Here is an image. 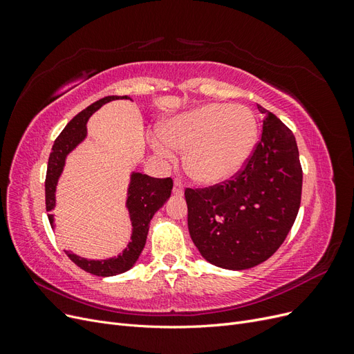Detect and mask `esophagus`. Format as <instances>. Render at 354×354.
Returning <instances> with one entry per match:
<instances>
[{"label":"esophagus","instance_id":"1","mask_svg":"<svg viewBox=\"0 0 354 354\" xmlns=\"http://www.w3.org/2000/svg\"><path fill=\"white\" fill-rule=\"evenodd\" d=\"M185 192V187H183V183H181L180 180H174V185H173V194L174 195H183Z\"/></svg>","mask_w":354,"mask_h":354}]
</instances>
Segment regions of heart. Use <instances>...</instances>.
I'll return each mask as SVG.
<instances>
[{
  "mask_svg": "<svg viewBox=\"0 0 354 354\" xmlns=\"http://www.w3.org/2000/svg\"><path fill=\"white\" fill-rule=\"evenodd\" d=\"M259 124L251 109L241 104L208 103L171 120L152 137L160 156L174 159L176 149H187V173L205 185L234 176L251 156Z\"/></svg>",
  "mask_w": 354,
  "mask_h": 354,
  "instance_id": "obj_1",
  "label": "heart"
}]
</instances>
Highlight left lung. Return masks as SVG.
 Listing matches in <instances>:
<instances>
[{"label": "left lung", "mask_w": 354, "mask_h": 354, "mask_svg": "<svg viewBox=\"0 0 354 354\" xmlns=\"http://www.w3.org/2000/svg\"><path fill=\"white\" fill-rule=\"evenodd\" d=\"M243 167L230 180L185 190L190 238L203 259L250 269L279 250L301 203L303 168L292 131L272 112Z\"/></svg>", "instance_id": "obj_1"}]
</instances>
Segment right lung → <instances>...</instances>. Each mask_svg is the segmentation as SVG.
I'll return each mask as SVG.
<instances>
[{
    "mask_svg": "<svg viewBox=\"0 0 354 354\" xmlns=\"http://www.w3.org/2000/svg\"><path fill=\"white\" fill-rule=\"evenodd\" d=\"M116 99L130 97H127V95H122V97H120V95H108V97L94 102L77 116H73L56 138L48 158L46 176V208L48 212L55 209L56 205V185L63 171V167H65V159L68 153L73 151L84 140L85 136H87L85 124H87L88 118L99 108H102L104 103ZM171 189H173V178L171 177L155 178L146 174L134 173L131 176V183L130 189H128L127 199V207L128 211H130L133 224V234L130 243L127 245L122 254L109 260H87L69 251H65L66 255L75 264L81 267L82 270L95 276H115L130 270L145 248L149 224H151L153 214L167 202L171 195ZM48 220L53 226L51 214L48 216Z\"/></svg>",
    "mask_w": 354,
    "mask_h": 354,
    "instance_id": "obj_1",
    "label": "right lung"
}]
</instances>
